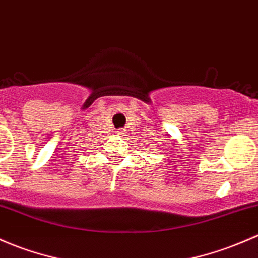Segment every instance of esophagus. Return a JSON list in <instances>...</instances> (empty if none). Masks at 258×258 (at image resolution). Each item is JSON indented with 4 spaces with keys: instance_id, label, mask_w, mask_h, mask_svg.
I'll return each mask as SVG.
<instances>
[{
    "instance_id": "esophagus-1",
    "label": "esophagus",
    "mask_w": 258,
    "mask_h": 258,
    "mask_svg": "<svg viewBox=\"0 0 258 258\" xmlns=\"http://www.w3.org/2000/svg\"><path fill=\"white\" fill-rule=\"evenodd\" d=\"M117 134H118V135H120V136H123V135H122V131H118V132H117Z\"/></svg>"
}]
</instances>
